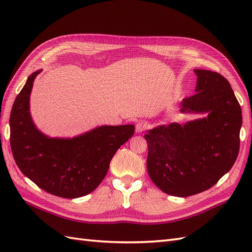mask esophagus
<instances>
[{"instance_id":"34e87169","label":"esophagus","mask_w":252,"mask_h":252,"mask_svg":"<svg viewBox=\"0 0 252 252\" xmlns=\"http://www.w3.org/2000/svg\"><path fill=\"white\" fill-rule=\"evenodd\" d=\"M148 124L146 122H143V121H139L138 123L135 124V131L136 132H143L145 129H147Z\"/></svg>"}]
</instances>
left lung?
<instances>
[{
    "label": "left lung",
    "instance_id": "1",
    "mask_svg": "<svg viewBox=\"0 0 252 252\" xmlns=\"http://www.w3.org/2000/svg\"><path fill=\"white\" fill-rule=\"evenodd\" d=\"M195 94L183 98V114H203L184 124L149 129L147 171L163 192L186 197L205 191L231 169L240 149L241 106L218 72L194 69Z\"/></svg>",
    "mask_w": 252,
    "mask_h": 252
}]
</instances>
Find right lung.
I'll return each mask as SVG.
<instances>
[{
  "label": "right lung",
  "mask_w": 252,
  "mask_h": 252,
  "mask_svg": "<svg viewBox=\"0 0 252 252\" xmlns=\"http://www.w3.org/2000/svg\"><path fill=\"white\" fill-rule=\"evenodd\" d=\"M42 69L29 75L10 113V145L22 173L45 191L65 199L91 193L108 171L117 150L134 126H97L73 138H51L37 129L30 113V94Z\"/></svg>",
  "instance_id": "right-lung-1"
}]
</instances>
